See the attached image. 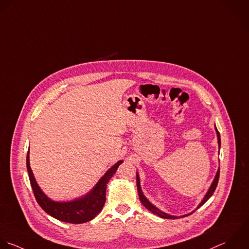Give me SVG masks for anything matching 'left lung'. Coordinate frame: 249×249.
I'll list each match as a JSON object with an SVG mask.
<instances>
[{"mask_svg": "<svg viewBox=\"0 0 249 249\" xmlns=\"http://www.w3.org/2000/svg\"><path fill=\"white\" fill-rule=\"evenodd\" d=\"M216 129V132H217V138H218V143H219V147H220V145H221V140H220V134H219V132H218V130H217V128H215ZM219 175H220V169H218V171H217V174H216V176H215V178H214V180H213V184H212V186L210 187V190L208 191V193H207V195L205 196V198H204V200L202 201V203L199 205V207L197 208V209H199L200 207H202L212 196H213V194L214 193V191H215V189H216V186H217V184H218V180H219ZM137 186H138V193H139V197H140V200H141V202H142V204L148 210V211H150L152 213H154V214H156V215H158V216H160V217H162V218H166V219H176V218H178L177 216H173V215H169V214H167V213H163V212H161L160 210H158L157 208H155L152 204H150L149 203V201L144 197V195L142 194V189H141V184H140V178H139V175L137 174ZM195 212V211H194ZM194 212H192L191 213H189V214H186V215H184V216H187V215H190V214H192Z\"/></svg>", "mask_w": 249, "mask_h": 249, "instance_id": "obj_1", "label": "left lung"}]
</instances>
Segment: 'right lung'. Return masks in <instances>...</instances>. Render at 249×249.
<instances>
[{
  "label": "right lung",
  "mask_w": 249,
  "mask_h": 249,
  "mask_svg": "<svg viewBox=\"0 0 249 249\" xmlns=\"http://www.w3.org/2000/svg\"><path fill=\"white\" fill-rule=\"evenodd\" d=\"M26 163L31 186L37 204L40 206V208L50 216L60 221L71 224H81L92 220L102 211L106 203L107 184L108 183L112 176L115 174L120 164L123 163V161H118L113 167H111L106 173V175L100 179V181L93 188V190L90 193H88L85 197L67 203L53 202L41 192V190L39 189L38 185L35 180L33 172L30 167L29 151L27 153Z\"/></svg>",
  "instance_id": "1"
}]
</instances>
